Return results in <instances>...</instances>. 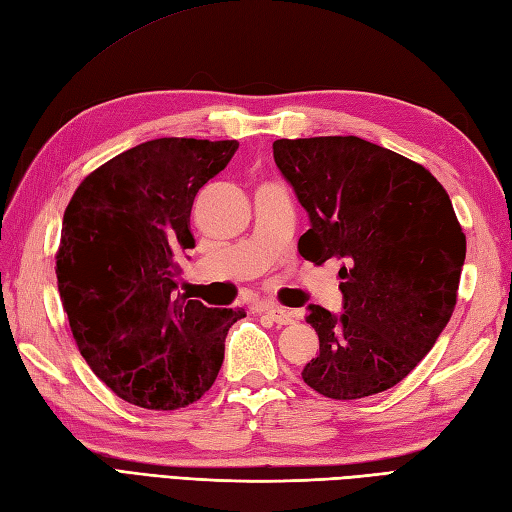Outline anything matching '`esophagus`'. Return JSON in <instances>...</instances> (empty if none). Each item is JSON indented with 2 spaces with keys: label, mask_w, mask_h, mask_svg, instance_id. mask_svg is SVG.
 <instances>
[{
  "label": "esophagus",
  "mask_w": 512,
  "mask_h": 512,
  "mask_svg": "<svg viewBox=\"0 0 512 512\" xmlns=\"http://www.w3.org/2000/svg\"><path fill=\"white\" fill-rule=\"evenodd\" d=\"M266 314L275 320L277 325H292L296 320V314L290 312V310H283V307H277V305H268L266 307Z\"/></svg>",
  "instance_id": "obj_1"
}]
</instances>
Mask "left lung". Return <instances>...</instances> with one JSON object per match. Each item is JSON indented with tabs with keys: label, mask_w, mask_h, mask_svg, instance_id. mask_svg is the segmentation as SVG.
I'll return each instance as SVG.
<instances>
[{
	"label": "left lung",
	"mask_w": 512,
	"mask_h": 512,
	"mask_svg": "<svg viewBox=\"0 0 512 512\" xmlns=\"http://www.w3.org/2000/svg\"><path fill=\"white\" fill-rule=\"evenodd\" d=\"M272 154L310 218L299 253L340 261L342 312L307 305L320 353L303 382L329 399L399 384L454 314L467 240L443 185L360 137L277 139Z\"/></svg>",
	"instance_id": "1"
}]
</instances>
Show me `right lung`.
Listing matches in <instances>:
<instances>
[{
    "instance_id": "right-lung-1",
    "label": "right lung",
    "mask_w": 512,
    "mask_h": 512,
    "mask_svg": "<svg viewBox=\"0 0 512 512\" xmlns=\"http://www.w3.org/2000/svg\"><path fill=\"white\" fill-rule=\"evenodd\" d=\"M240 148L161 137L91 172L63 216L56 279L71 334L117 397L148 410L198 401L216 382L224 338L246 312L176 292L200 187Z\"/></svg>"
}]
</instances>
